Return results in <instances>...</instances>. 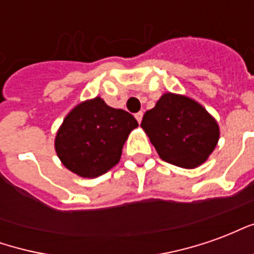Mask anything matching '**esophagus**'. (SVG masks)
Returning <instances> with one entry per match:
<instances>
[{
  "label": "esophagus",
  "mask_w": 254,
  "mask_h": 254,
  "mask_svg": "<svg viewBox=\"0 0 254 254\" xmlns=\"http://www.w3.org/2000/svg\"><path fill=\"white\" fill-rule=\"evenodd\" d=\"M136 120H137V122L138 124H140V122H141V120H143V111H138L137 114H136Z\"/></svg>",
  "instance_id": "1"
}]
</instances>
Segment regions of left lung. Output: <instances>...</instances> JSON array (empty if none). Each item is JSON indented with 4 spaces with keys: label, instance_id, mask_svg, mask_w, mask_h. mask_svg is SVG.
<instances>
[{
    "label": "left lung",
    "instance_id": "left-lung-1",
    "mask_svg": "<svg viewBox=\"0 0 254 254\" xmlns=\"http://www.w3.org/2000/svg\"><path fill=\"white\" fill-rule=\"evenodd\" d=\"M141 127L162 159L182 169H196L212 154L219 125L200 103L167 92L145 111Z\"/></svg>",
    "mask_w": 254,
    "mask_h": 254
}]
</instances>
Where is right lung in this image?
Instances as JSON below:
<instances>
[{
    "instance_id": "right-lung-1",
    "label": "right lung",
    "mask_w": 254,
    "mask_h": 254,
    "mask_svg": "<svg viewBox=\"0 0 254 254\" xmlns=\"http://www.w3.org/2000/svg\"><path fill=\"white\" fill-rule=\"evenodd\" d=\"M137 127L132 114L96 96L78 103L65 117L56 136V152L67 170L95 178L120 162L129 133Z\"/></svg>"
}]
</instances>
